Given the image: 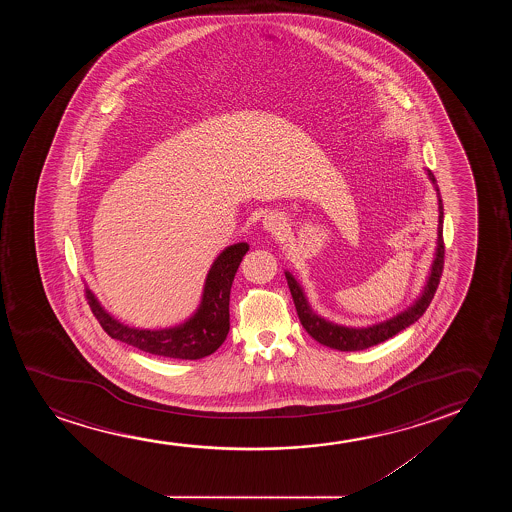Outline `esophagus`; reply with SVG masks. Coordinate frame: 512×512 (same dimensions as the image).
Returning <instances> with one entry per match:
<instances>
[{
    "label": "esophagus",
    "instance_id": "34e87169",
    "mask_svg": "<svg viewBox=\"0 0 512 512\" xmlns=\"http://www.w3.org/2000/svg\"><path fill=\"white\" fill-rule=\"evenodd\" d=\"M262 225H264V229L267 232H271V234H278L280 236L281 232L285 231V220L278 213H267L264 220H262Z\"/></svg>",
    "mask_w": 512,
    "mask_h": 512
}]
</instances>
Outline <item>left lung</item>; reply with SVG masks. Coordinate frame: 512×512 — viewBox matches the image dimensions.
<instances>
[{"instance_id":"1","label":"left lung","mask_w":512,"mask_h":512,"mask_svg":"<svg viewBox=\"0 0 512 512\" xmlns=\"http://www.w3.org/2000/svg\"><path fill=\"white\" fill-rule=\"evenodd\" d=\"M425 175L428 176L430 183L434 185L437 192V210H439V224H437V241H435L434 260L428 269L427 280L421 288L420 295L414 299L411 306H407L404 311L397 315L383 320V322L372 323L367 327H348L341 323L330 322L327 318L318 315L315 309L311 308L308 301V295L304 292L301 283L297 281L294 274L285 271L287 276L288 288L290 294L294 297L295 309L301 320L302 327L306 329L309 336L315 341L329 346L332 350L339 351H360L365 348H371L374 344L383 343L386 339L399 334L400 330L406 329L409 325L420 320V316L427 311L430 302L434 299L435 290L441 280L442 266H444V241H442V224H444V210H442V199L435 176L430 169H425Z\"/></svg>"}]
</instances>
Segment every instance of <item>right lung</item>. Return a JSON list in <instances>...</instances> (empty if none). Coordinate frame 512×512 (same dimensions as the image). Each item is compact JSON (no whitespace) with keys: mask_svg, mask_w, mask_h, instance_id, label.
Segmentation results:
<instances>
[{"mask_svg":"<svg viewBox=\"0 0 512 512\" xmlns=\"http://www.w3.org/2000/svg\"><path fill=\"white\" fill-rule=\"evenodd\" d=\"M250 250V245L241 241L225 246L213 260L204 280L201 301L196 311L183 322L162 329H140L120 322L119 318L99 302L96 294L85 283V294L92 313L98 318L108 336L131 344L134 348L159 357L178 360H199L217 351L229 334V297L232 281L239 264Z\"/></svg>","mask_w":512,"mask_h":512,"instance_id":"1","label":"right lung"}]
</instances>
